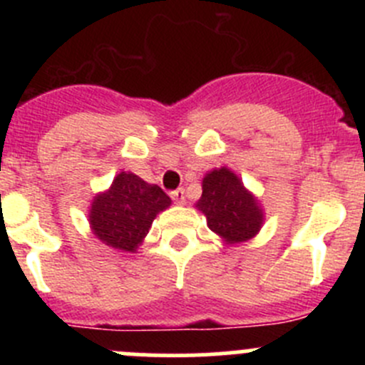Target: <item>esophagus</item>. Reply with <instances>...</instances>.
Listing matches in <instances>:
<instances>
[{
    "label": "esophagus",
    "instance_id": "34e87169",
    "mask_svg": "<svg viewBox=\"0 0 365 365\" xmlns=\"http://www.w3.org/2000/svg\"><path fill=\"white\" fill-rule=\"evenodd\" d=\"M171 197H173V201H175L176 205H185V189L173 190Z\"/></svg>",
    "mask_w": 365,
    "mask_h": 365
}]
</instances>
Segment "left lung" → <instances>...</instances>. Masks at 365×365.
Returning <instances> with one entry per match:
<instances>
[{
    "label": "left lung",
    "instance_id": "left-lung-1",
    "mask_svg": "<svg viewBox=\"0 0 365 365\" xmlns=\"http://www.w3.org/2000/svg\"><path fill=\"white\" fill-rule=\"evenodd\" d=\"M196 208L205 213L210 230L226 244L251 240L263 226L264 215L259 201L227 168L206 173L203 194Z\"/></svg>",
    "mask_w": 365,
    "mask_h": 365
}]
</instances>
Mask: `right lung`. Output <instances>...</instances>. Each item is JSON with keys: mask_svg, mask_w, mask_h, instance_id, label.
<instances>
[{"mask_svg": "<svg viewBox=\"0 0 365 365\" xmlns=\"http://www.w3.org/2000/svg\"><path fill=\"white\" fill-rule=\"evenodd\" d=\"M171 205L159 185H150L130 171H121L106 192L97 194L90 208V227L109 247L135 252L157 213Z\"/></svg>", "mask_w": 365, "mask_h": 365, "instance_id": "obj_1", "label": "right lung"}]
</instances>
